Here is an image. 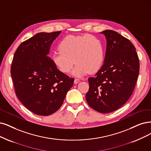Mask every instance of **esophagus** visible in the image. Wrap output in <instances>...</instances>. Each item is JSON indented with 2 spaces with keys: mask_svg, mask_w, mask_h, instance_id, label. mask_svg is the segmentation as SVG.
<instances>
[{
  "mask_svg": "<svg viewBox=\"0 0 151 151\" xmlns=\"http://www.w3.org/2000/svg\"><path fill=\"white\" fill-rule=\"evenodd\" d=\"M80 81V80L77 79V78H75L74 80V83H75V84H77V83H78Z\"/></svg>",
  "mask_w": 151,
  "mask_h": 151,
  "instance_id": "esophagus-1",
  "label": "esophagus"
}]
</instances>
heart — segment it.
Here are the masks:
<instances>
[{"instance_id": "1", "label": "heart", "mask_w": 151, "mask_h": 151, "mask_svg": "<svg viewBox=\"0 0 151 151\" xmlns=\"http://www.w3.org/2000/svg\"><path fill=\"white\" fill-rule=\"evenodd\" d=\"M59 50L53 52L52 60L63 73H68L75 63L72 74L81 77L89 72L94 73L101 68L104 61L101 41L91 35H68L58 45Z\"/></svg>"}]
</instances>
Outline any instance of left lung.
I'll return each mask as SVG.
<instances>
[{
    "mask_svg": "<svg viewBox=\"0 0 151 151\" xmlns=\"http://www.w3.org/2000/svg\"><path fill=\"white\" fill-rule=\"evenodd\" d=\"M101 33L107 41L104 64L95 76L88 78L86 99L94 110L109 113L120 108L131 97L139 75V60L129 40L114 30Z\"/></svg>",
    "mask_w": 151,
    "mask_h": 151,
    "instance_id": "obj_1",
    "label": "left lung"
}]
</instances>
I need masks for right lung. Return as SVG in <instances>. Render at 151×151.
I'll list each match as a JSON object with an SVG mask.
<instances>
[{
    "label": "right lung",
    "mask_w": 151,
    "mask_h": 151,
    "mask_svg": "<svg viewBox=\"0 0 151 151\" xmlns=\"http://www.w3.org/2000/svg\"><path fill=\"white\" fill-rule=\"evenodd\" d=\"M61 32L37 33L21 43L14 55L10 73L16 95L37 115L56 112L73 85V78L60 71L47 56Z\"/></svg>",
    "instance_id": "1"
}]
</instances>
